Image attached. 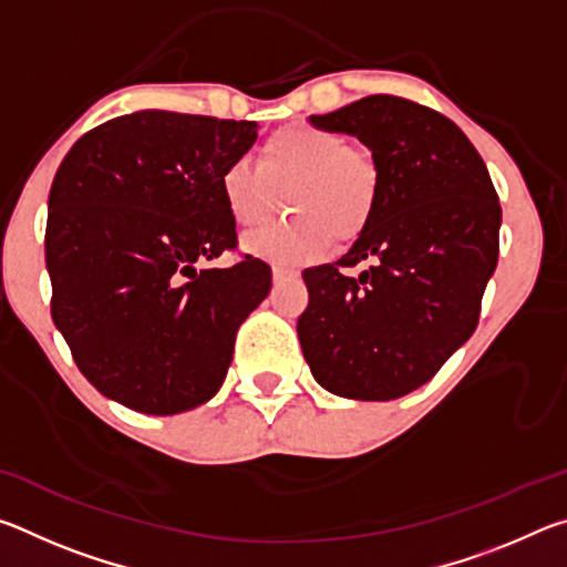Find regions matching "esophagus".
Here are the masks:
<instances>
[{
    "mask_svg": "<svg viewBox=\"0 0 567 567\" xmlns=\"http://www.w3.org/2000/svg\"><path fill=\"white\" fill-rule=\"evenodd\" d=\"M300 275L297 270H290V267H272V280L275 285H282L287 280H295V277Z\"/></svg>",
    "mask_w": 567,
    "mask_h": 567,
    "instance_id": "34e87169",
    "label": "esophagus"
}]
</instances>
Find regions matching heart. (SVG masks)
<instances>
[{
    "label": "heart",
    "instance_id": "heart-1",
    "mask_svg": "<svg viewBox=\"0 0 567 567\" xmlns=\"http://www.w3.org/2000/svg\"><path fill=\"white\" fill-rule=\"evenodd\" d=\"M219 195L239 227H257L280 207L295 217L243 239L247 255L277 265H305L340 243L360 237L378 207L380 169L375 157L338 132L292 124L275 132L249 159L227 162Z\"/></svg>",
    "mask_w": 567,
    "mask_h": 567
}]
</instances>
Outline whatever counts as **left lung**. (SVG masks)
<instances>
[{
	"label": "left lung",
	"instance_id": "8db88e82",
	"mask_svg": "<svg viewBox=\"0 0 567 567\" xmlns=\"http://www.w3.org/2000/svg\"><path fill=\"white\" fill-rule=\"evenodd\" d=\"M310 124L372 152L380 195L348 255L302 272V354L332 395L395 400L425 385L477 328L497 265V192L465 132L410 100L372 94ZM364 259L358 278L343 272Z\"/></svg>",
	"mask_w": 567,
	"mask_h": 567
}]
</instances>
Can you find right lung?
I'll use <instances>...</instances> for the list:
<instances>
[{
  "mask_svg": "<svg viewBox=\"0 0 567 567\" xmlns=\"http://www.w3.org/2000/svg\"><path fill=\"white\" fill-rule=\"evenodd\" d=\"M255 140V122L140 110L66 152L47 203L52 320L104 398L177 415L223 388L272 272L249 255L197 265L237 245L219 175Z\"/></svg>",
  "mask_w": 567,
  "mask_h": 567,
  "instance_id": "add662e5",
  "label": "right lung"
}]
</instances>
